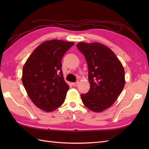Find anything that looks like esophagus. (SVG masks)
I'll return each mask as SVG.
<instances>
[{
  "instance_id": "1",
  "label": "esophagus",
  "mask_w": 149,
  "mask_h": 149,
  "mask_svg": "<svg viewBox=\"0 0 149 149\" xmlns=\"http://www.w3.org/2000/svg\"><path fill=\"white\" fill-rule=\"evenodd\" d=\"M72 84H73V86H74V87L77 86V85H78V81H77V82H75V83H73Z\"/></svg>"
}]
</instances>
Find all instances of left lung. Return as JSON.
<instances>
[{
	"label": "left lung",
	"mask_w": 149,
	"mask_h": 149,
	"mask_svg": "<svg viewBox=\"0 0 149 149\" xmlns=\"http://www.w3.org/2000/svg\"><path fill=\"white\" fill-rule=\"evenodd\" d=\"M77 49L84 56L88 67V92L81 94L83 104L94 112L111 106L125 85L122 63L108 47L99 43H79Z\"/></svg>",
	"instance_id": "left-lung-1"
}]
</instances>
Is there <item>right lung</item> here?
<instances>
[{"label": "right lung", "mask_w": 149, "mask_h": 149, "mask_svg": "<svg viewBox=\"0 0 149 149\" xmlns=\"http://www.w3.org/2000/svg\"><path fill=\"white\" fill-rule=\"evenodd\" d=\"M74 45L59 40L46 41L25 63L22 83L31 100L40 109L52 111L64 102L69 86L63 78L61 59Z\"/></svg>", "instance_id": "add662e5"}]
</instances>
